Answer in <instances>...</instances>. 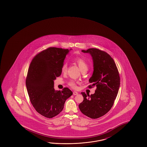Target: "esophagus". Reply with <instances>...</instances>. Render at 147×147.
I'll use <instances>...</instances> for the list:
<instances>
[{"mask_svg": "<svg viewBox=\"0 0 147 147\" xmlns=\"http://www.w3.org/2000/svg\"><path fill=\"white\" fill-rule=\"evenodd\" d=\"M73 94L74 95H76L78 94V92H77L76 91H74L73 92Z\"/></svg>", "mask_w": 147, "mask_h": 147, "instance_id": "34e87169", "label": "esophagus"}]
</instances>
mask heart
<instances>
[{
  "label": "heart",
  "instance_id": "heart-1",
  "mask_svg": "<svg viewBox=\"0 0 147 147\" xmlns=\"http://www.w3.org/2000/svg\"><path fill=\"white\" fill-rule=\"evenodd\" d=\"M75 61L77 63V65H78L80 70H81L82 72L84 71V70H88V66L87 63L82 58H80V57L75 58ZM67 63H64L61 67V72L63 73H65L67 71ZM68 84L70 87H72L73 89L77 88L76 83L74 80H71L69 82Z\"/></svg>",
  "mask_w": 147,
  "mask_h": 147
}]
</instances>
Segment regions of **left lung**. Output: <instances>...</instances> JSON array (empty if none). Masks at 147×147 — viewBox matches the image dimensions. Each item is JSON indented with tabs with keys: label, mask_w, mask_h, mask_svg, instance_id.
Returning <instances> with one entry per match:
<instances>
[{
	"label": "left lung",
	"mask_w": 147,
	"mask_h": 147,
	"mask_svg": "<svg viewBox=\"0 0 147 147\" xmlns=\"http://www.w3.org/2000/svg\"><path fill=\"white\" fill-rule=\"evenodd\" d=\"M82 52L90 53L93 58L94 71L89 80L92 84L88 88L96 86V89L91 95L81 93L84 100L79 108L85 115L96 119L105 115L112 107L120 86V77L113 58L106 52L96 48Z\"/></svg>",
	"instance_id": "obj_1"
}]
</instances>
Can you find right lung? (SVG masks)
Returning <instances> with one entry per match:
<instances>
[{"instance_id": "add662e5", "label": "right lung", "mask_w": 147, "mask_h": 147, "mask_svg": "<svg viewBox=\"0 0 147 147\" xmlns=\"http://www.w3.org/2000/svg\"><path fill=\"white\" fill-rule=\"evenodd\" d=\"M69 50L50 47L36 54L32 60L26 84L30 100L36 111L47 118L62 111L67 99L72 95L67 88L55 91L54 80L61 74V67Z\"/></svg>"}]
</instances>
